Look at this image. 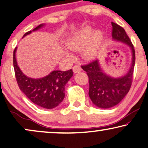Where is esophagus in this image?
<instances>
[{
    "label": "esophagus",
    "mask_w": 148,
    "mask_h": 148,
    "mask_svg": "<svg viewBox=\"0 0 148 148\" xmlns=\"http://www.w3.org/2000/svg\"><path fill=\"white\" fill-rule=\"evenodd\" d=\"M73 72L74 73H78V72H80L81 70H82V68H81V66L80 65H78V64H76V65H75L73 66Z\"/></svg>",
    "instance_id": "34e87169"
}]
</instances>
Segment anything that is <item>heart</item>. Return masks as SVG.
<instances>
[{
	"label": "heart",
	"instance_id": "1",
	"mask_svg": "<svg viewBox=\"0 0 148 148\" xmlns=\"http://www.w3.org/2000/svg\"><path fill=\"white\" fill-rule=\"evenodd\" d=\"M92 29L90 27H86L82 29L79 31L72 36H70L66 41V44L68 48L72 51H79L85 46L91 38V41L83 49L82 55L83 58L86 60H91L97 55L98 49L103 38V34L99 31H97L93 33ZM92 37L91 38V37ZM70 56L69 53H67Z\"/></svg>",
	"mask_w": 148,
	"mask_h": 148
}]
</instances>
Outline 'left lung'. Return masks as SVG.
Wrapping results in <instances>:
<instances>
[{"mask_svg": "<svg viewBox=\"0 0 148 148\" xmlns=\"http://www.w3.org/2000/svg\"><path fill=\"white\" fill-rule=\"evenodd\" d=\"M114 40L128 45L132 51V63L127 74L120 78H112L101 70L98 60H94L82 68L88 76V95L95 105L102 109L113 107L120 103L130 90L136 62V53L130 37L122 27L111 22Z\"/></svg>", "mask_w": 148, "mask_h": 148, "instance_id": "1", "label": "left lung"}]
</instances>
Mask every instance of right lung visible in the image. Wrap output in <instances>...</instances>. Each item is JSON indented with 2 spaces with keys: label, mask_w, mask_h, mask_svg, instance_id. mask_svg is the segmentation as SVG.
<instances>
[{
  "label": "right lung",
  "mask_w": 148,
  "mask_h": 148,
  "mask_svg": "<svg viewBox=\"0 0 148 148\" xmlns=\"http://www.w3.org/2000/svg\"><path fill=\"white\" fill-rule=\"evenodd\" d=\"M43 26L39 25L33 32ZM32 31L27 32L23 37L30 34ZM16 47L13 51V66L14 74L20 90L35 105L45 109H51L60 105L65 97V86L73 76L72 69L68 71L54 70L47 76L41 78L34 79L26 76L17 65L15 53Z\"/></svg>",
  "instance_id": "right-lung-1"
}]
</instances>
